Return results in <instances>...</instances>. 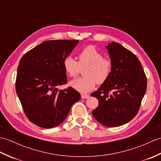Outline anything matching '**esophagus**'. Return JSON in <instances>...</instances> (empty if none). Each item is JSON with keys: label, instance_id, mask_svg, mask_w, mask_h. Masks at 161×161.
<instances>
[{"label": "esophagus", "instance_id": "34e87169", "mask_svg": "<svg viewBox=\"0 0 161 161\" xmlns=\"http://www.w3.org/2000/svg\"><path fill=\"white\" fill-rule=\"evenodd\" d=\"M81 97L82 99H87L90 97L89 95H86V94H81Z\"/></svg>", "mask_w": 161, "mask_h": 161}]
</instances>
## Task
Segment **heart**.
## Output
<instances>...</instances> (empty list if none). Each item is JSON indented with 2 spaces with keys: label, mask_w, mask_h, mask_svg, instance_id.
<instances>
[{
  "label": "heart",
  "mask_w": 161,
  "mask_h": 161,
  "mask_svg": "<svg viewBox=\"0 0 161 161\" xmlns=\"http://www.w3.org/2000/svg\"><path fill=\"white\" fill-rule=\"evenodd\" d=\"M65 72L70 77H75L84 70V77L75 79L70 86L80 93H85L93 90L96 82L104 83L110 77L113 69L112 61L93 46L85 47L78 54V61L71 56H67L63 61Z\"/></svg>",
  "instance_id": "heart-1"
}]
</instances>
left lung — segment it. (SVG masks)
<instances>
[{
    "instance_id": "left-lung-1",
    "label": "left lung",
    "mask_w": 161,
    "mask_h": 161,
    "mask_svg": "<svg viewBox=\"0 0 161 161\" xmlns=\"http://www.w3.org/2000/svg\"><path fill=\"white\" fill-rule=\"evenodd\" d=\"M107 49L113 69L108 80L91 94L99 101L92 114L111 127L127 123L138 114L147 81L141 61L131 51L116 42L108 43Z\"/></svg>"
}]
</instances>
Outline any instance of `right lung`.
I'll return each mask as SVG.
<instances>
[{"label":"right lung","instance_id":"obj_1","mask_svg":"<svg viewBox=\"0 0 161 161\" xmlns=\"http://www.w3.org/2000/svg\"><path fill=\"white\" fill-rule=\"evenodd\" d=\"M78 40H50L26 53L17 69L16 91L29 120L42 128H53L66 119L72 106L81 98L68 87L63 61Z\"/></svg>","mask_w":161,"mask_h":161}]
</instances>
